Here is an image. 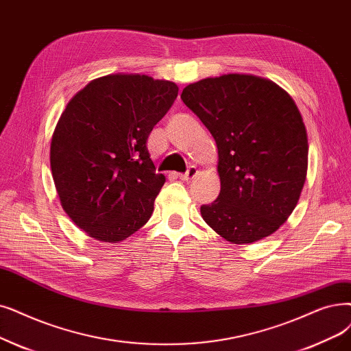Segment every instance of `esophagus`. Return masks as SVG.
Masks as SVG:
<instances>
[{
  "instance_id": "34e87169",
  "label": "esophagus",
  "mask_w": 351,
  "mask_h": 351,
  "mask_svg": "<svg viewBox=\"0 0 351 351\" xmlns=\"http://www.w3.org/2000/svg\"><path fill=\"white\" fill-rule=\"evenodd\" d=\"M196 173H197V169L195 166H191L189 169L186 171V173H179L178 176H179V179H182V180H191V179H193L195 176H196Z\"/></svg>"
}]
</instances>
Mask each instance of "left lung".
I'll return each mask as SVG.
<instances>
[{
  "mask_svg": "<svg viewBox=\"0 0 351 351\" xmlns=\"http://www.w3.org/2000/svg\"><path fill=\"white\" fill-rule=\"evenodd\" d=\"M180 99L218 147L221 192L201 206L204 221L232 243L276 232L300 199L308 165L307 132L291 96L256 75L223 74L186 86Z\"/></svg>",
  "mask_w": 351,
  "mask_h": 351,
  "instance_id": "1",
  "label": "left lung"
}]
</instances>
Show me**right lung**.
Listing matches in <instances>:
<instances>
[{
  "label": "right lung",
  "instance_id": "obj_1",
  "mask_svg": "<svg viewBox=\"0 0 351 351\" xmlns=\"http://www.w3.org/2000/svg\"><path fill=\"white\" fill-rule=\"evenodd\" d=\"M178 90L145 74H110L67 103L53 133L51 173L63 209L88 237L117 243L152 217L165 176L146 142Z\"/></svg>",
  "mask_w": 351,
  "mask_h": 351
}]
</instances>
